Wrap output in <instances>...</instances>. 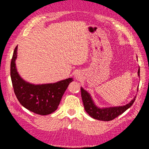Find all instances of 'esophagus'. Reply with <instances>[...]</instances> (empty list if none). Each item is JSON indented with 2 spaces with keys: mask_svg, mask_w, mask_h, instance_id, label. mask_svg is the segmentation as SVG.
I'll return each mask as SVG.
<instances>
[{
  "mask_svg": "<svg viewBox=\"0 0 149 149\" xmlns=\"http://www.w3.org/2000/svg\"><path fill=\"white\" fill-rule=\"evenodd\" d=\"M75 78H79V74H77V75H75Z\"/></svg>",
  "mask_w": 149,
  "mask_h": 149,
  "instance_id": "esophagus-1",
  "label": "esophagus"
}]
</instances>
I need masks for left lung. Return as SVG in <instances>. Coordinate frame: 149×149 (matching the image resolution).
<instances>
[{
	"mask_svg": "<svg viewBox=\"0 0 149 149\" xmlns=\"http://www.w3.org/2000/svg\"><path fill=\"white\" fill-rule=\"evenodd\" d=\"M138 75L140 77V68L138 69ZM81 91L84 107L86 113L93 118L102 120V121H110V120H112L116 118L117 116L121 115L123 112H125L126 110L129 109L133 104L136 97L135 96L130 102L125 106L100 108L95 104L90 93H88L82 87L81 88Z\"/></svg>",
	"mask_w": 149,
	"mask_h": 149,
	"instance_id": "8db88e82",
	"label": "left lung"
}]
</instances>
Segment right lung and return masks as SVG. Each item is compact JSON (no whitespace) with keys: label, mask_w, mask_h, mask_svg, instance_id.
Segmentation results:
<instances>
[{"label":"right lung","mask_w":149,"mask_h":149,"mask_svg":"<svg viewBox=\"0 0 149 149\" xmlns=\"http://www.w3.org/2000/svg\"><path fill=\"white\" fill-rule=\"evenodd\" d=\"M17 48L18 46L14 50L10 68L15 95L22 105L28 110L40 115H49L58 109L63 94L73 79L44 84L27 83L21 78L16 68Z\"/></svg>","instance_id":"1"}]
</instances>
